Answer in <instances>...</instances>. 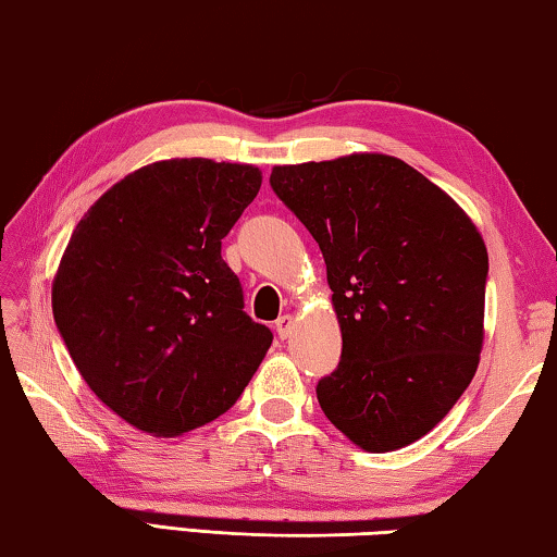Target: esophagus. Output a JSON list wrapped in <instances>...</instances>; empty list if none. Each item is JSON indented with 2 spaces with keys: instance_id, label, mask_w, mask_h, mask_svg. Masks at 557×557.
<instances>
[{
  "instance_id": "34e87169",
  "label": "esophagus",
  "mask_w": 557,
  "mask_h": 557,
  "mask_svg": "<svg viewBox=\"0 0 557 557\" xmlns=\"http://www.w3.org/2000/svg\"><path fill=\"white\" fill-rule=\"evenodd\" d=\"M275 329H277V334H280V338H289V334H292V329H295V319H292L289 314H285V317H280L277 322H275Z\"/></svg>"
}]
</instances>
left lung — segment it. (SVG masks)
Returning <instances> with one entry per match:
<instances>
[{
  "mask_svg": "<svg viewBox=\"0 0 557 557\" xmlns=\"http://www.w3.org/2000/svg\"><path fill=\"white\" fill-rule=\"evenodd\" d=\"M270 184L319 243L342 329V361L319 381V405L366 451L412 445L476 373L482 233L449 194L391 154L272 166Z\"/></svg>",
  "mask_w": 557,
  "mask_h": 557,
  "instance_id": "obj_1",
  "label": "left lung"
}]
</instances>
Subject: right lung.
Here are the masks:
<instances>
[{
  "label": "right lung",
  "instance_id": "obj_1",
  "mask_svg": "<svg viewBox=\"0 0 557 557\" xmlns=\"http://www.w3.org/2000/svg\"><path fill=\"white\" fill-rule=\"evenodd\" d=\"M262 172L162 159L112 184L73 228L51 285L55 326L88 388L132 428L176 437L240 398L272 344L243 312L221 240Z\"/></svg>",
  "mask_w": 557,
  "mask_h": 557
}]
</instances>
